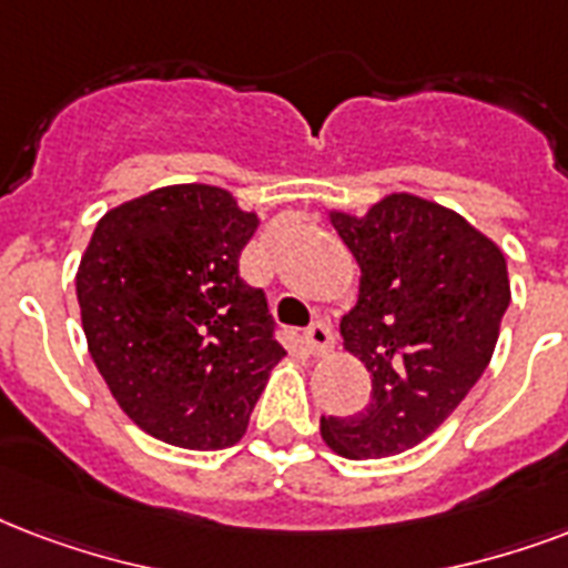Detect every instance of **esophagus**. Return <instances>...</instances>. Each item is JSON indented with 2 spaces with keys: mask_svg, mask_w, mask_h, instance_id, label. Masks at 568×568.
<instances>
[{
  "mask_svg": "<svg viewBox=\"0 0 568 568\" xmlns=\"http://www.w3.org/2000/svg\"><path fill=\"white\" fill-rule=\"evenodd\" d=\"M303 342H306V348H310V354H315V357H324V354H327L333 348L331 324H327V322L310 324V327L303 331Z\"/></svg>",
  "mask_w": 568,
  "mask_h": 568,
  "instance_id": "34e87169",
  "label": "esophagus"
}]
</instances>
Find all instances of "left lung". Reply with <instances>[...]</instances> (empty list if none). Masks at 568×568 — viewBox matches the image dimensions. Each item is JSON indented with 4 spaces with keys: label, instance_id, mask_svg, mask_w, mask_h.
Here are the masks:
<instances>
[{
    "label": "left lung",
    "instance_id": "left-lung-1",
    "mask_svg": "<svg viewBox=\"0 0 568 568\" xmlns=\"http://www.w3.org/2000/svg\"><path fill=\"white\" fill-rule=\"evenodd\" d=\"M361 265L342 315L345 352L372 375L352 417H322L336 456L387 458L426 440L486 372L509 306L504 250L453 207L389 193L366 214L331 211Z\"/></svg>",
    "mask_w": 568,
    "mask_h": 568
}]
</instances>
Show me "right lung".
<instances>
[{
	"mask_svg": "<svg viewBox=\"0 0 568 568\" xmlns=\"http://www.w3.org/2000/svg\"><path fill=\"white\" fill-rule=\"evenodd\" d=\"M258 214L214 184H169L110 207L77 267L94 366L142 432L184 449L244 438L285 357L262 288L237 274Z\"/></svg>",
	"mask_w": 568,
	"mask_h": 568,
	"instance_id": "1",
	"label": "right lung"
}]
</instances>
